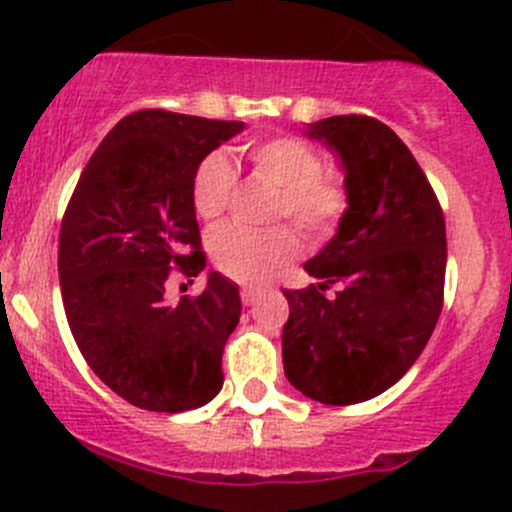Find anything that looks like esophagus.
<instances>
[{
	"label": "esophagus",
	"mask_w": 512,
	"mask_h": 512,
	"mask_svg": "<svg viewBox=\"0 0 512 512\" xmlns=\"http://www.w3.org/2000/svg\"><path fill=\"white\" fill-rule=\"evenodd\" d=\"M240 297H242V304H245V307H250V304H255L257 302V297H260V292H257V289H252V287H245L240 292Z\"/></svg>",
	"instance_id": "34e87169"
}]
</instances>
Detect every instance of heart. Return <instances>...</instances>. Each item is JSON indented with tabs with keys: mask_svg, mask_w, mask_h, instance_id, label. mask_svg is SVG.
Segmentation results:
<instances>
[{
	"mask_svg": "<svg viewBox=\"0 0 512 512\" xmlns=\"http://www.w3.org/2000/svg\"><path fill=\"white\" fill-rule=\"evenodd\" d=\"M252 173L275 188L270 220H292L312 240L332 235L347 210V188L337 173L322 170V158L299 138H272L247 151ZM235 190V170L220 153L200 160L193 175V208L198 218L218 220ZM210 257L230 280L257 285L297 255V235L287 225L250 232L220 227L210 235Z\"/></svg>",
	"mask_w": 512,
	"mask_h": 512,
	"instance_id": "b5f03b06",
	"label": "heart"
}]
</instances>
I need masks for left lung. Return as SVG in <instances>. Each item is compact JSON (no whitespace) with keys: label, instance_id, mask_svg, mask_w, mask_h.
Returning <instances> with one entry per match:
<instances>
[{"label":"left lung","instance_id":"1","mask_svg":"<svg viewBox=\"0 0 512 512\" xmlns=\"http://www.w3.org/2000/svg\"><path fill=\"white\" fill-rule=\"evenodd\" d=\"M339 158L347 210L332 240L304 262L317 280L285 289L282 364L289 384L329 406L369 401L414 366L443 302L446 223L399 136L369 116L304 126ZM340 285L329 300L323 289Z\"/></svg>","mask_w":512,"mask_h":512}]
</instances>
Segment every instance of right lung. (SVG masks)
Wrapping results in <instances>:
<instances>
[{
  "mask_svg": "<svg viewBox=\"0 0 512 512\" xmlns=\"http://www.w3.org/2000/svg\"><path fill=\"white\" fill-rule=\"evenodd\" d=\"M242 128L158 108L131 113L96 148L66 208L59 282L71 334L98 379L138 409L180 414L223 389L237 285L210 270L200 297L168 304L165 280L175 267L205 270L193 175Z\"/></svg>",
  "mask_w": 512,
  "mask_h": 512,
  "instance_id": "add662e5",
  "label": "right lung"
}]
</instances>
